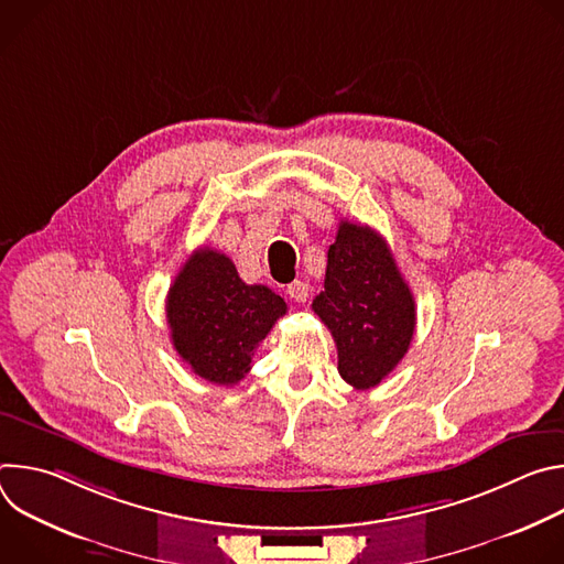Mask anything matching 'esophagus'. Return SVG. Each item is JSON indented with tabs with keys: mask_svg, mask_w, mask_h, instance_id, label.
<instances>
[{
	"mask_svg": "<svg viewBox=\"0 0 564 564\" xmlns=\"http://www.w3.org/2000/svg\"><path fill=\"white\" fill-rule=\"evenodd\" d=\"M288 296L294 299L296 303H305L307 301V285L303 281H294L288 285Z\"/></svg>",
	"mask_w": 564,
	"mask_h": 564,
	"instance_id": "34e87169",
	"label": "esophagus"
}]
</instances>
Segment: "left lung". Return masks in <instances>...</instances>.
Returning <instances> with one entry per match:
<instances>
[{
    "instance_id": "1",
    "label": "left lung",
    "mask_w": 564,
    "mask_h": 564,
    "mask_svg": "<svg viewBox=\"0 0 564 564\" xmlns=\"http://www.w3.org/2000/svg\"><path fill=\"white\" fill-rule=\"evenodd\" d=\"M324 292L312 301L337 344L339 375L355 390H370L409 352L415 299L386 240L366 225L339 223L328 250Z\"/></svg>"
}]
</instances>
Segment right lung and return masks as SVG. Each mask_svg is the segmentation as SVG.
I'll list each match as a JSON object with an SVG mask.
<instances>
[{
    "instance_id": "1",
    "label": "right lung",
    "mask_w": 564,
    "mask_h": 564,
    "mask_svg": "<svg viewBox=\"0 0 564 564\" xmlns=\"http://www.w3.org/2000/svg\"><path fill=\"white\" fill-rule=\"evenodd\" d=\"M285 312L279 294L268 285H248L212 248L187 259L167 294L176 352L198 377L218 386H234L250 372L254 350Z\"/></svg>"
}]
</instances>
